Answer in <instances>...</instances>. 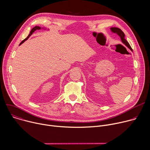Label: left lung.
<instances>
[{
  "mask_svg": "<svg viewBox=\"0 0 150 150\" xmlns=\"http://www.w3.org/2000/svg\"><path fill=\"white\" fill-rule=\"evenodd\" d=\"M110 30H111V32L113 33H115L117 35H118L120 38V40H121V41L123 45H125L127 47L129 48L132 52V49L131 48L130 45L129 44V42H128L127 41V40L125 39V34L123 33V32L119 28H116V27H112V28H110Z\"/></svg>",
  "mask_w": 150,
  "mask_h": 150,
  "instance_id": "obj_1",
  "label": "left lung"
}]
</instances>
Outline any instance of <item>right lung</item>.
<instances>
[{
    "label": "right lung",
    "instance_id": "add662e5",
    "mask_svg": "<svg viewBox=\"0 0 150 150\" xmlns=\"http://www.w3.org/2000/svg\"><path fill=\"white\" fill-rule=\"evenodd\" d=\"M40 29H44V30H46V28H41L40 27H38V26H35V27H34L31 30V31H30V34H29V35H28V37L25 38V39H24L23 41H21V43L19 44V45H22L23 43V42H24L32 34H33V33L35 31H36L37 30H40Z\"/></svg>",
    "mask_w": 150,
    "mask_h": 150
}]
</instances>
